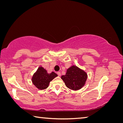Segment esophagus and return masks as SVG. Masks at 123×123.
<instances>
[{
  "label": "esophagus",
  "mask_w": 123,
  "mask_h": 123,
  "mask_svg": "<svg viewBox=\"0 0 123 123\" xmlns=\"http://www.w3.org/2000/svg\"><path fill=\"white\" fill-rule=\"evenodd\" d=\"M57 74L58 76H60L61 75V73L60 72H57Z\"/></svg>",
  "instance_id": "1"
}]
</instances>
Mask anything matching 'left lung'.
<instances>
[{
	"label": "left lung",
	"mask_w": 123,
	"mask_h": 123,
	"mask_svg": "<svg viewBox=\"0 0 123 123\" xmlns=\"http://www.w3.org/2000/svg\"><path fill=\"white\" fill-rule=\"evenodd\" d=\"M61 79L67 87L72 90H78L85 85L87 74L77 67L72 66L67 69L66 75H62Z\"/></svg>",
	"instance_id": "left-lung-1"
}]
</instances>
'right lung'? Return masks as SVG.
<instances>
[{"instance_id": "right-lung-1", "label": "right lung", "mask_w": 123, "mask_h": 123, "mask_svg": "<svg viewBox=\"0 0 123 123\" xmlns=\"http://www.w3.org/2000/svg\"><path fill=\"white\" fill-rule=\"evenodd\" d=\"M57 75L54 72L48 73L47 71L42 67H40L33 75L32 81L33 84L39 90H43L49 86L50 81Z\"/></svg>"}]
</instances>
